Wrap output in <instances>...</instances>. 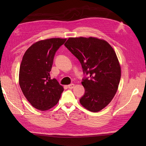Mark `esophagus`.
I'll return each mask as SVG.
<instances>
[{
  "label": "esophagus",
  "mask_w": 146,
  "mask_h": 146,
  "mask_svg": "<svg viewBox=\"0 0 146 146\" xmlns=\"http://www.w3.org/2000/svg\"><path fill=\"white\" fill-rule=\"evenodd\" d=\"M74 87H75V84H73V83H72V84H70L69 85H68V88H70V89H72Z\"/></svg>",
  "instance_id": "obj_1"
}]
</instances>
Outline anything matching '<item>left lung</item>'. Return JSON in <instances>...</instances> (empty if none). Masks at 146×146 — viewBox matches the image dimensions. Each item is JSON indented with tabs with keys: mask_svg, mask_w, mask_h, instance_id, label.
I'll use <instances>...</instances> for the list:
<instances>
[{
	"mask_svg": "<svg viewBox=\"0 0 146 146\" xmlns=\"http://www.w3.org/2000/svg\"><path fill=\"white\" fill-rule=\"evenodd\" d=\"M64 46L90 75L83 80L85 94L80 102L92 112H97L110 103L119 87L121 68L114 49L104 39L95 37L69 38Z\"/></svg>",
	"mask_w": 146,
	"mask_h": 146,
	"instance_id": "1",
	"label": "left lung"
}]
</instances>
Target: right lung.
I'll list each match as a JSON object with an SVG mask.
<instances>
[{
	"instance_id": "right-lung-1",
	"label": "right lung",
	"mask_w": 146,
	"mask_h": 146,
	"mask_svg": "<svg viewBox=\"0 0 146 146\" xmlns=\"http://www.w3.org/2000/svg\"><path fill=\"white\" fill-rule=\"evenodd\" d=\"M66 39L49 38L34 43L27 49L22 60L19 83L21 90L33 107L41 111L58 104L63 92L56 79H51L56 51Z\"/></svg>"
}]
</instances>
